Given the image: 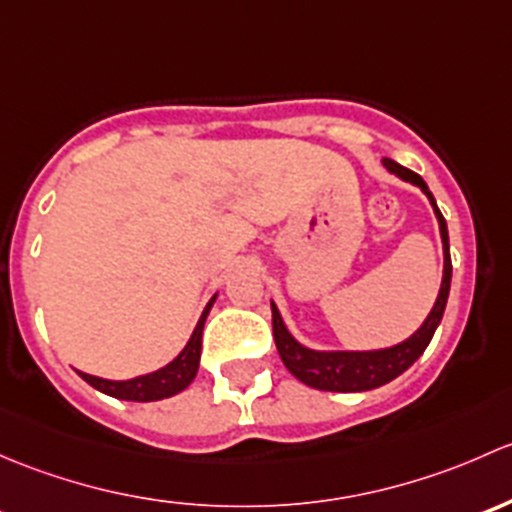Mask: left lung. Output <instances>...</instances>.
I'll list each match as a JSON object with an SVG mask.
<instances>
[{"label":"left lung","mask_w":512,"mask_h":512,"mask_svg":"<svg viewBox=\"0 0 512 512\" xmlns=\"http://www.w3.org/2000/svg\"><path fill=\"white\" fill-rule=\"evenodd\" d=\"M384 167H387L389 172H394L397 177L407 179V182H412L416 187L424 189V194L431 199V204H434L436 219H439V226H441V239H444V281H441L439 298H436L434 308H431L429 318L424 320V325H421L409 340L377 352L308 350V347L298 345V342L293 340V335L288 333L286 325H283L281 313H278L276 305L271 303L273 340H276L278 355H281L283 365H286L288 372H291L293 377H298L300 382L308 384V387L313 389H323V392H367V389L382 387V384L392 382L394 377H399L404 370H409V367L419 360L421 352L426 350L431 337H434L441 318H444L446 300H449V288H451L449 229H446V219L441 217L439 207H436L434 194L429 192L424 179L416 175V172L407 170V167L397 165L394 160H384Z\"/></svg>","instance_id":"8db88e82"}]
</instances>
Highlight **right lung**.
Segmentation results:
<instances>
[{
	"label": "right lung",
	"instance_id": "1",
	"mask_svg": "<svg viewBox=\"0 0 512 512\" xmlns=\"http://www.w3.org/2000/svg\"><path fill=\"white\" fill-rule=\"evenodd\" d=\"M214 298L209 300V305L204 308L202 318H199L197 328H194L192 337H189L187 347L162 370L145 374V377H135L128 379V382H110V379H100L93 377V374H81L91 387H96L98 392L108 394V397L115 399H125V402H155V399H165L172 397V394L182 392L192 384V379L197 377L199 370V355H202V330H204V320H207L209 308H212Z\"/></svg>",
	"mask_w": 512,
	"mask_h": 512
}]
</instances>
